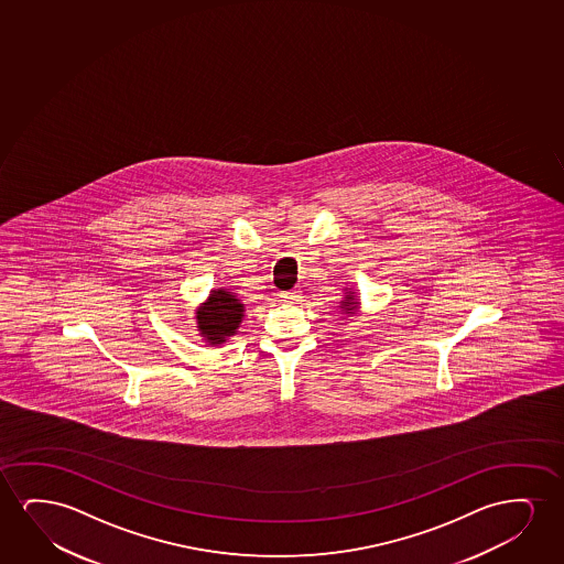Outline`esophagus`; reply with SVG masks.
I'll return each instance as SVG.
<instances>
[{"mask_svg":"<svg viewBox=\"0 0 564 564\" xmlns=\"http://www.w3.org/2000/svg\"><path fill=\"white\" fill-rule=\"evenodd\" d=\"M301 289H299V286H294V289H291V291L281 293V299L286 302H299V299H301Z\"/></svg>","mask_w":564,"mask_h":564,"instance_id":"1","label":"esophagus"}]
</instances>
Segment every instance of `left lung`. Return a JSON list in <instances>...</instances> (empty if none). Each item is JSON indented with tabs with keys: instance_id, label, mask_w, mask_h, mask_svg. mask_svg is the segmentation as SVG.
<instances>
[{
	"instance_id": "left-lung-1",
	"label": "left lung",
	"mask_w": 564,
	"mask_h": 564,
	"mask_svg": "<svg viewBox=\"0 0 564 564\" xmlns=\"http://www.w3.org/2000/svg\"><path fill=\"white\" fill-rule=\"evenodd\" d=\"M356 306H358V302L355 301V296L352 294H348L347 302H343V308L347 314H355Z\"/></svg>"
}]
</instances>
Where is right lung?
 Here are the masks:
<instances>
[{
	"instance_id": "obj_1",
	"label": "right lung",
	"mask_w": 564,
	"mask_h": 564,
	"mask_svg": "<svg viewBox=\"0 0 564 564\" xmlns=\"http://www.w3.org/2000/svg\"><path fill=\"white\" fill-rule=\"evenodd\" d=\"M245 306L240 304L235 294L227 291H212L208 302L198 310V329L212 345H221L227 337L235 335V329L242 322Z\"/></svg>"
}]
</instances>
